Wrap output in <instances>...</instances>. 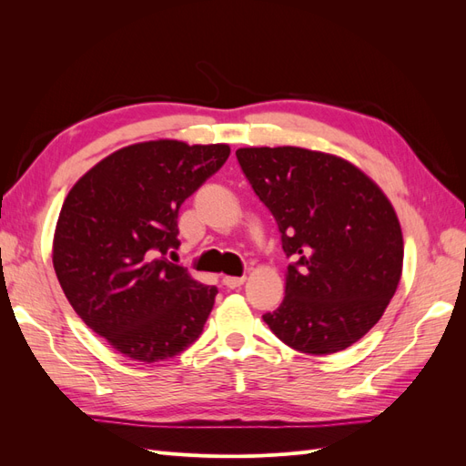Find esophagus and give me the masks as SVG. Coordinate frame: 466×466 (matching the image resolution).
I'll return each instance as SVG.
<instances>
[{
  "mask_svg": "<svg viewBox=\"0 0 466 466\" xmlns=\"http://www.w3.org/2000/svg\"><path fill=\"white\" fill-rule=\"evenodd\" d=\"M243 284H245V276H241V278L225 276V278H223V286H228L229 289H237V288H241Z\"/></svg>",
  "mask_w": 466,
  "mask_h": 466,
  "instance_id": "34e87169",
  "label": "esophagus"
}]
</instances>
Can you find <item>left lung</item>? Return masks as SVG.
<instances>
[{"mask_svg": "<svg viewBox=\"0 0 466 466\" xmlns=\"http://www.w3.org/2000/svg\"><path fill=\"white\" fill-rule=\"evenodd\" d=\"M237 159L295 258L286 298L264 322L303 354L358 342L383 317L402 276V229L387 194L332 153L241 147Z\"/></svg>", "mask_w": 466, "mask_h": 466, "instance_id": "1", "label": "left lung"}]
</instances>
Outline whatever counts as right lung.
I'll return each instance as SVG.
<instances>
[{
  "label": "right lung",
  "instance_id": "right-lung-1",
  "mask_svg": "<svg viewBox=\"0 0 466 466\" xmlns=\"http://www.w3.org/2000/svg\"><path fill=\"white\" fill-rule=\"evenodd\" d=\"M228 144L151 139L116 149L67 192L52 264L69 305L118 354L163 361L200 336L218 288L165 258L178 208L228 161Z\"/></svg>",
  "mask_w": 466,
  "mask_h": 466
}]
</instances>
